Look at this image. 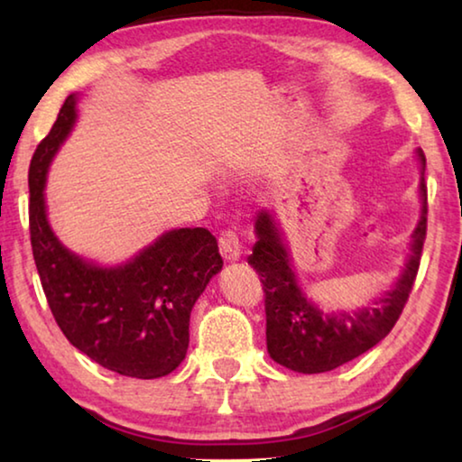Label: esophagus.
Wrapping results in <instances>:
<instances>
[{
    "label": "esophagus",
    "mask_w": 462,
    "mask_h": 462,
    "mask_svg": "<svg viewBox=\"0 0 462 462\" xmlns=\"http://www.w3.org/2000/svg\"><path fill=\"white\" fill-rule=\"evenodd\" d=\"M217 246H220V254L224 256V261H238L240 259V253H242V246H240V240H238V234L232 232V230H226L220 234V240H217Z\"/></svg>",
    "instance_id": "1"
}]
</instances>
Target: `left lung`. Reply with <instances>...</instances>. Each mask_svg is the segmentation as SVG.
<instances>
[{"instance_id":"obj_1","label":"left lung","mask_w":462,"mask_h":462,"mask_svg":"<svg viewBox=\"0 0 462 462\" xmlns=\"http://www.w3.org/2000/svg\"><path fill=\"white\" fill-rule=\"evenodd\" d=\"M421 162V217L413 230L410 263L395 287L374 308H365L356 314L326 316L306 300L295 283L287 250L269 212L256 217V242L248 264L256 269L264 291L267 314V350L271 358L297 373H326L353 361L379 344L400 319L410 300L413 281L418 277L421 248L428 230V189L424 181L426 156L418 151Z\"/></svg>"}]
</instances>
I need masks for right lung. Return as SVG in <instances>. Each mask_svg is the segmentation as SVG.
Here are the masks:
<instances>
[{"label": "right lung", "mask_w": 462, "mask_h": 462, "mask_svg": "<svg viewBox=\"0 0 462 462\" xmlns=\"http://www.w3.org/2000/svg\"><path fill=\"white\" fill-rule=\"evenodd\" d=\"M75 96L62 104L28 169L30 242L46 301L67 340L91 361L136 379L173 373L189 346L193 303L222 256L206 228L162 234L124 267L99 269L54 236L44 212V179L75 122Z\"/></svg>", "instance_id": "add662e5"}]
</instances>
